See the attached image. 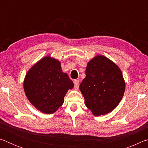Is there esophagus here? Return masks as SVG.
I'll return each mask as SVG.
<instances>
[{
	"label": "esophagus",
	"mask_w": 148,
	"mask_h": 148,
	"mask_svg": "<svg viewBox=\"0 0 148 148\" xmlns=\"http://www.w3.org/2000/svg\"><path fill=\"white\" fill-rule=\"evenodd\" d=\"M74 88L76 89H77L79 87V80H74Z\"/></svg>",
	"instance_id": "obj_1"
}]
</instances>
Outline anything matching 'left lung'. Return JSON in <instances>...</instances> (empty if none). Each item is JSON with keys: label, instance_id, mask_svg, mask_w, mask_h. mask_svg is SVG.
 <instances>
[{"label": "left lung", "instance_id": "1", "mask_svg": "<svg viewBox=\"0 0 148 148\" xmlns=\"http://www.w3.org/2000/svg\"><path fill=\"white\" fill-rule=\"evenodd\" d=\"M125 82L122 72L113 61L101 55L88 62L86 77L79 90L85 104L95 116L111 112L123 97Z\"/></svg>", "mask_w": 148, "mask_h": 148}]
</instances>
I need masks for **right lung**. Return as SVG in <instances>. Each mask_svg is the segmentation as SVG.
<instances>
[{"mask_svg": "<svg viewBox=\"0 0 148 148\" xmlns=\"http://www.w3.org/2000/svg\"><path fill=\"white\" fill-rule=\"evenodd\" d=\"M74 83L62 71L61 62L46 56L34 64L25 77L23 88L30 102L42 113L56 112Z\"/></svg>", "mask_w": 148, "mask_h": 148, "instance_id": "add662e5", "label": "right lung"}]
</instances>
